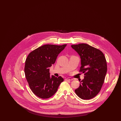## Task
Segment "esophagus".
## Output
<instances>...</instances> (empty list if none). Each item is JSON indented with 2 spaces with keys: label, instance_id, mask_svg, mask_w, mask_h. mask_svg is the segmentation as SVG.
<instances>
[{
  "label": "esophagus",
  "instance_id": "34e87169",
  "mask_svg": "<svg viewBox=\"0 0 121 121\" xmlns=\"http://www.w3.org/2000/svg\"><path fill=\"white\" fill-rule=\"evenodd\" d=\"M65 80L67 81H71L72 80H73V79L72 78H66Z\"/></svg>",
  "mask_w": 121,
  "mask_h": 121
}]
</instances>
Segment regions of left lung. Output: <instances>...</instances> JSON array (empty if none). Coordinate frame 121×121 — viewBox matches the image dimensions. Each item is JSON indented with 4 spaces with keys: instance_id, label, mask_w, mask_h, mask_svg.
Instances as JSON below:
<instances>
[{
    "instance_id": "obj_1",
    "label": "left lung",
    "mask_w": 121,
    "mask_h": 121,
    "mask_svg": "<svg viewBox=\"0 0 121 121\" xmlns=\"http://www.w3.org/2000/svg\"><path fill=\"white\" fill-rule=\"evenodd\" d=\"M71 47L80 56L79 72L85 76L75 93L82 99H90L99 92L104 84L107 72L106 58L100 50L86 43Z\"/></svg>"
}]
</instances>
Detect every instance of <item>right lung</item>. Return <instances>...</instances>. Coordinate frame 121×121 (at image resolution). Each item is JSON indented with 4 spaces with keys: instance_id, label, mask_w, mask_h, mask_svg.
<instances>
[{
    "instance_id": "obj_1",
    "label": "right lung",
    "mask_w": 121,
    "mask_h": 121,
    "mask_svg": "<svg viewBox=\"0 0 121 121\" xmlns=\"http://www.w3.org/2000/svg\"><path fill=\"white\" fill-rule=\"evenodd\" d=\"M67 44H46L31 52L25 61L24 73L29 86L38 97L46 99L57 92L63 81L61 76L50 77L49 67L55 63L58 55Z\"/></svg>"
}]
</instances>
